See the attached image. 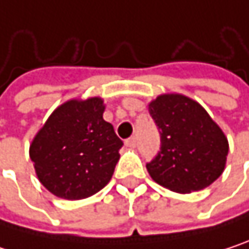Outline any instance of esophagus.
I'll return each mask as SVG.
<instances>
[{
	"label": "esophagus",
	"mask_w": 249,
	"mask_h": 249,
	"mask_svg": "<svg viewBox=\"0 0 249 249\" xmlns=\"http://www.w3.org/2000/svg\"><path fill=\"white\" fill-rule=\"evenodd\" d=\"M125 145H126V147H129V148H134V147L137 145V138H135V137L128 138V140L125 141Z\"/></svg>",
	"instance_id": "obj_1"
}]
</instances>
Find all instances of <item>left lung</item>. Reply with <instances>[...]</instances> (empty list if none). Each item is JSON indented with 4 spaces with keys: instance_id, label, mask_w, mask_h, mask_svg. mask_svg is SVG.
I'll return each instance as SVG.
<instances>
[{
    "instance_id": "left-lung-1",
    "label": "left lung",
    "mask_w": 249,
    "mask_h": 249,
    "mask_svg": "<svg viewBox=\"0 0 249 249\" xmlns=\"http://www.w3.org/2000/svg\"><path fill=\"white\" fill-rule=\"evenodd\" d=\"M148 111L160 131L159 154L147 163L151 178L177 193L211 186L224 172L228 140L196 101L180 95H160Z\"/></svg>"
}]
</instances>
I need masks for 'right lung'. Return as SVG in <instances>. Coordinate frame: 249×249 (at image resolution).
I'll list each match as a JSON object with an SVG mask.
<instances>
[{
    "mask_svg": "<svg viewBox=\"0 0 249 249\" xmlns=\"http://www.w3.org/2000/svg\"><path fill=\"white\" fill-rule=\"evenodd\" d=\"M104 111L101 98L68 101L36 134L30 159L40 183L54 196L85 199L109 183L124 142Z\"/></svg>",
    "mask_w": 249,
    "mask_h": 249,
    "instance_id": "1",
    "label": "right lung"
}]
</instances>
